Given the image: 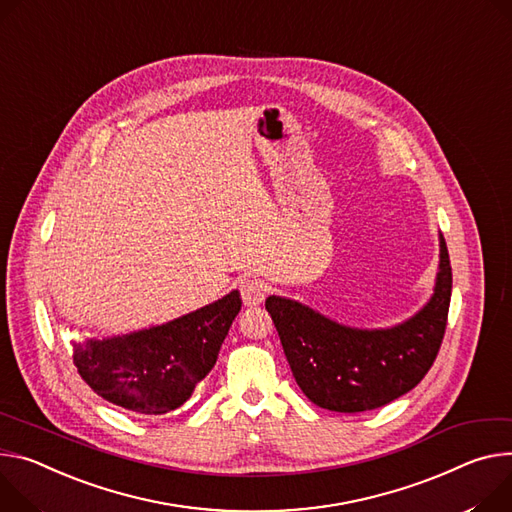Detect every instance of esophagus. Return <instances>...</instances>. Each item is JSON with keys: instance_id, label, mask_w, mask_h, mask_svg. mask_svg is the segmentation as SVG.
<instances>
[{"instance_id": "1", "label": "esophagus", "mask_w": 512, "mask_h": 512, "mask_svg": "<svg viewBox=\"0 0 512 512\" xmlns=\"http://www.w3.org/2000/svg\"><path fill=\"white\" fill-rule=\"evenodd\" d=\"M267 294V288L259 280H243L241 282V298L245 306H259Z\"/></svg>"}]
</instances>
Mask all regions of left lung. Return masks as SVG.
I'll list each match as a JSON object with an SVG mask.
<instances>
[{
    "label": "left lung",
    "instance_id": "8db88e82",
    "mask_svg": "<svg viewBox=\"0 0 512 512\" xmlns=\"http://www.w3.org/2000/svg\"><path fill=\"white\" fill-rule=\"evenodd\" d=\"M449 300L451 263L441 237L433 298L394 329L341 327L308 306L280 296H269L265 308L306 398L320 408L353 414L390 404L427 376L441 349Z\"/></svg>",
    "mask_w": 512,
    "mask_h": 512
}]
</instances>
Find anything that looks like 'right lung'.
Listing matches in <instances>:
<instances>
[{
	"label": "right lung",
	"mask_w": 512,
	"mask_h": 512,
	"mask_svg": "<svg viewBox=\"0 0 512 512\" xmlns=\"http://www.w3.org/2000/svg\"><path fill=\"white\" fill-rule=\"evenodd\" d=\"M241 310L239 292L161 327L75 345L83 382L104 400L141 414H163L188 400L216 363Z\"/></svg>",
	"instance_id": "1"
}]
</instances>
